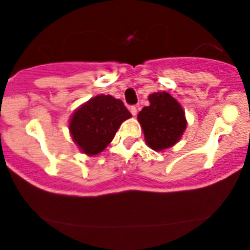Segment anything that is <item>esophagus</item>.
<instances>
[{"mask_svg":"<svg viewBox=\"0 0 250 250\" xmlns=\"http://www.w3.org/2000/svg\"><path fill=\"white\" fill-rule=\"evenodd\" d=\"M129 111L133 116H135L138 113V107L137 106H129Z\"/></svg>","mask_w":250,"mask_h":250,"instance_id":"34e87169","label":"esophagus"}]
</instances>
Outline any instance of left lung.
Here are the masks:
<instances>
[{"label": "left lung", "mask_w": 250, "mask_h": 250, "mask_svg": "<svg viewBox=\"0 0 250 250\" xmlns=\"http://www.w3.org/2000/svg\"><path fill=\"white\" fill-rule=\"evenodd\" d=\"M150 105L138 113L145 141L152 150L161 151L175 145L186 129L181 105L167 92L148 95Z\"/></svg>", "instance_id": "1"}]
</instances>
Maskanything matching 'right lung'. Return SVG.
Instances as JSON below:
<instances>
[{
    "mask_svg": "<svg viewBox=\"0 0 250 250\" xmlns=\"http://www.w3.org/2000/svg\"><path fill=\"white\" fill-rule=\"evenodd\" d=\"M132 117L122 100L100 94L81 105L72 113L69 129L83 153L94 156L112 141L125 120Z\"/></svg>",
    "mask_w": 250,
    "mask_h": 250,
    "instance_id": "obj_1",
    "label": "right lung"
}]
</instances>
